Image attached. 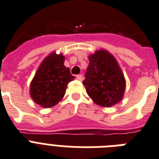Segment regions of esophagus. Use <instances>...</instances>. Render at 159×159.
<instances>
[{"mask_svg":"<svg viewBox=\"0 0 159 159\" xmlns=\"http://www.w3.org/2000/svg\"><path fill=\"white\" fill-rule=\"evenodd\" d=\"M77 79L78 80V81H82V80H83V77H82V75H81V74H80V75H77Z\"/></svg>","mask_w":159,"mask_h":159,"instance_id":"1","label":"esophagus"}]
</instances>
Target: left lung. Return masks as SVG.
I'll return each instance as SVG.
<instances>
[{"mask_svg": "<svg viewBox=\"0 0 159 159\" xmlns=\"http://www.w3.org/2000/svg\"><path fill=\"white\" fill-rule=\"evenodd\" d=\"M86 79L82 83L95 104L111 107L122 100L126 80L116 59L109 51L100 50L89 56Z\"/></svg>", "mask_w": 159, "mask_h": 159, "instance_id": "left-lung-1", "label": "left lung"}]
</instances>
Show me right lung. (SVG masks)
Returning a JSON list of instances; mask_svg holds the SVG:
<instances>
[{"label":"right lung","instance_id":"obj_1","mask_svg":"<svg viewBox=\"0 0 159 159\" xmlns=\"http://www.w3.org/2000/svg\"><path fill=\"white\" fill-rule=\"evenodd\" d=\"M64 63V55L52 52L37 69L30 84V95L40 106L50 108L56 105L65 95L68 82L74 79Z\"/></svg>","mask_w":159,"mask_h":159}]
</instances>
